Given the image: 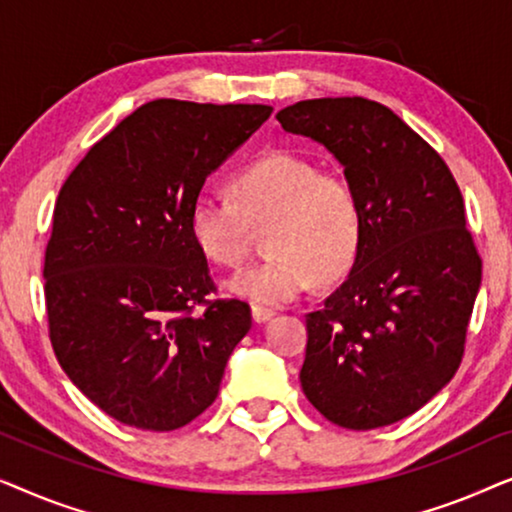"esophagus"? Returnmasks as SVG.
<instances>
[{
    "label": "esophagus",
    "mask_w": 512,
    "mask_h": 512,
    "mask_svg": "<svg viewBox=\"0 0 512 512\" xmlns=\"http://www.w3.org/2000/svg\"><path fill=\"white\" fill-rule=\"evenodd\" d=\"M251 317H254L256 324H265V321H270L272 317H275V310H270V307L254 305L251 307Z\"/></svg>",
    "instance_id": "1"
}]
</instances>
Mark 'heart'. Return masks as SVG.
Returning <instances> with one entry per match:
<instances>
[{"mask_svg":"<svg viewBox=\"0 0 512 512\" xmlns=\"http://www.w3.org/2000/svg\"><path fill=\"white\" fill-rule=\"evenodd\" d=\"M233 195L202 191L188 212L195 247L209 263L237 268L254 230L268 228L263 263L230 277L228 289L256 305H286L312 289L317 277L345 275L361 249L363 216L354 186L293 151H268L244 165Z\"/></svg>","mask_w":512,"mask_h":512,"instance_id":"obj_1","label":"heart"}]
</instances>
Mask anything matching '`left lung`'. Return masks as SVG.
Listing matches in <instances>:
<instances>
[{"mask_svg":"<svg viewBox=\"0 0 512 512\" xmlns=\"http://www.w3.org/2000/svg\"><path fill=\"white\" fill-rule=\"evenodd\" d=\"M324 144L359 195L363 235L349 277L310 312L300 384L328 422H401L457 373L482 279L450 167L389 107L321 97L277 114Z\"/></svg>","mask_w":512,"mask_h":512,"instance_id":"8db88e82","label":"left lung"}]
</instances>
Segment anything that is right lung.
Segmentation results:
<instances>
[{"instance_id":"right-lung-1","label":"right lung","mask_w":512,"mask_h":512,"mask_svg":"<svg viewBox=\"0 0 512 512\" xmlns=\"http://www.w3.org/2000/svg\"><path fill=\"white\" fill-rule=\"evenodd\" d=\"M270 114L265 104L146 102L60 188L44 261L48 338L69 380L121 424L193 422L249 333L247 303L207 298L216 284L188 212Z\"/></svg>"}]
</instances>
